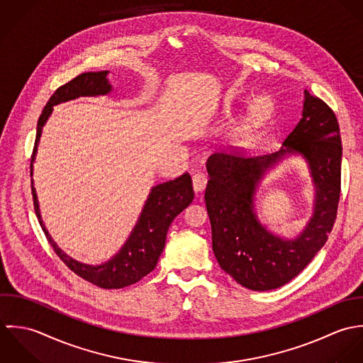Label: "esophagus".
<instances>
[{"label": "esophagus", "mask_w": 363, "mask_h": 363, "mask_svg": "<svg viewBox=\"0 0 363 363\" xmlns=\"http://www.w3.org/2000/svg\"><path fill=\"white\" fill-rule=\"evenodd\" d=\"M192 185H194V189L196 192H202L206 188V185H208V177L205 174H202V172L194 174Z\"/></svg>", "instance_id": "esophagus-1"}]
</instances>
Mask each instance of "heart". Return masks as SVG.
I'll return each instance as SVG.
<instances>
[{"label": "heart", "mask_w": 363, "mask_h": 363, "mask_svg": "<svg viewBox=\"0 0 363 363\" xmlns=\"http://www.w3.org/2000/svg\"><path fill=\"white\" fill-rule=\"evenodd\" d=\"M268 108H269V101L267 98L261 96V98L254 99V102L250 106V111H251L252 116H261L268 111Z\"/></svg>", "instance_id": "1"}]
</instances>
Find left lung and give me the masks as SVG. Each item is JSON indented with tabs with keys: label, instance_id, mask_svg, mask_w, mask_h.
I'll use <instances>...</instances> for the list:
<instances>
[{
	"label": "left lung",
	"instance_id": "1",
	"mask_svg": "<svg viewBox=\"0 0 363 363\" xmlns=\"http://www.w3.org/2000/svg\"><path fill=\"white\" fill-rule=\"evenodd\" d=\"M290 153H300L308 161L316 199L305 230L294 239H284L260 224L253 199L264 172ZM341 158L337 116L308 91H304L301 119L279 151L259 157H247L240 150L212 154L206 161L205 202L220 268L251 290L277 289L297 277L333 230L341 192Z\"/></svg>",
	"mask_w": 363,
	"mask_h": 363
}]
</instances>
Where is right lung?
Here are the masks:
<instances>
[{"instance_id": "right-lung-1", "label": "right lung", "mask_w": 363, "mask_h": 363, "mask_svg": "<svg viewBox=\"0 0 363 363\" xmlns=\"http://www.w3.org/2000/svg\"><path fill=\"white\" fill-rule=\"evenodd\" d=\"M109 72H89L77 75L67 84L56 89L50 96L49 102L42 111L38 121L35 147L30 160V185L33 196L35 213L39 218L40 227L53 247L57 257L73 271L75 275L85 279L86 282L99 286L102 289H121L139 282L150 274L164 250L167 231L172 223L185 208H188L194 201L192 179L188 172L184 175L158 184L151 188V192L145 201L143 211L139 220L128 237L123 247L115 254L109 261L101 265H86L70 258L65 251H62L48 233L43 220L40 216L39 202L36 191L33 188V161L36 157L38 145L42 136V129L46 125L49 116L53 112V106L62 102H67L78 96H98L106 95L112 91L106 75Z\"/></svg>"}]
</instances>
